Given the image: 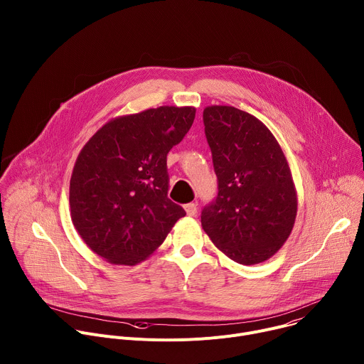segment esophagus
I'll list each match as a JSON object with an SVG mask.
<instances>
[{"instance_id": "obj_1", "label": "esophagus", "mask_w": 364, "mask_h": 364, "mask_svg": "<svg viewBox=\"0 0 364 364\" xmlns=\"http://www.w3.org/2000/svg\"><path fill=\"white\" fill-rule=\"evenodd\" d=\"M186 213H187V216H190V218H194L196 215H197V205L194 204V203H188V204H186Z\"/></svg>"}]
</instances>
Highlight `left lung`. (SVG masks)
<instances>
[{"mask_svg":"<svg viewBox=\"0 0 364 364\" xmlns=\"http://www.w3.org/2000/svg\"><path fill=\"white\" fill-rule=\"evenodd\" d=\"M219 193L201 212L203 230L240 265L268 261L289 237L296 190L285 154L269 128L235 107L203 111Z\"/></svg>","mask_w":364,"mask_h":364,"instance_id":"left-lung-1","label":"left lung"}]
</instances>
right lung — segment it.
I'll return each instance as SVG.
<instances>
[{
	"label": "right lung",
	"instance_id": "add662e5",
	"mask_svg": "<svg viewBox=\"0 0 364 364\" xmlns=\"http://www.w3.org/2000/svg\"><path fill=\"white\" fill-rule=\"evenodd\" d=\"M194 117V107L117 117L80 149L70 177V218L87 247L109 264L145 261L186 216L167 197V154Z\"/></svg>",
	"mask_w": 364,
	"mask_h": 364
}]
</instances>
